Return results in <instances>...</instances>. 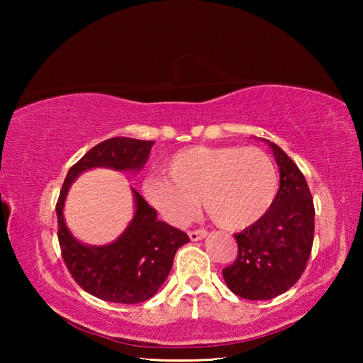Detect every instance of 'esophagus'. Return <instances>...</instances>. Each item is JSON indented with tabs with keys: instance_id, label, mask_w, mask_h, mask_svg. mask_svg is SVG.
<instances>
[{
	"instance_id": "34e87169",
	"label": "esophagus",
	"mask_w": 363,
	"mask_h": 363,
	"mask_svg": "<svg viewBox=\"0 0 363 363\" xmlns=\"http://www.w3.org/2000/svg\"><path fill=\"white\" fill-rule=\"evenodd\" d=\"M206 230H203V229H199V230H190L189 232V238L192 242H199V240H201V238H205L206 237Z\"/></svg>"
}]
</instances>
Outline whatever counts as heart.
<instances>
[{"mask_svg":"<svg viewBox=\"0 0 363 363\" xmlns=\"http://www.w3.org/2000/svg\"><path fill=\"white\" fill-rule=\"evenodd\" d=\"M164 173L145 179L144 195L174 224L189 220L200 199L218 225L247 229L266 216L279 192L277 168L257 147H187L167 160Z\"/></svg>","mask_w":363,"mask_h":363,"instance_id":"1","label":"heart"}]
</instances>
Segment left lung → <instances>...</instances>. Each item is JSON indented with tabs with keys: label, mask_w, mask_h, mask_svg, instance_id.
Returning a JSON list of instances; mask_svg holds the SVG:
<instances>
[{
	"label": "left lung",
	"mask_w": 363,
	"mask_h": 363,
	"mask_svg": "<svg viewBox=\"0 0 363 363\" xmlns=\"http://www.w3.org/2000/svg\"><path fill=\"white\" fill-rule=\"evenodd\" d=\"M280 171L272 208L235 233L237 259L223 270L229 290L245 299H272L296 284L314 242V200L306 177L277 144L266 140Z\"/></svg>",
	"instance_id": "obj_1"
}]
</instances>
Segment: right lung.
<instances>
[{
    "mask_svg": "<svg viewBox=\"0 0 363 363\" xmlns=\"http://www.w3.org/2000/svg\"><path fill=\"white\" fill-rule=\"evenodd\" d=\"M153 140L112 138L94 145L67 173L56 205L57 237L67 269L77 284L93 296L120 304L144 303L164 284L174 255L189 242L187 233L157 219V211L136 190L134 216L115 242L91 247L72 235L64 219V205L77 177L93 168L140 171Z\"/></svg>",
    "mask_w": 363,
    "mask_h": 363,
    "instance_id": "right-lung-1",
    "label": "right lung"
}]
</instances>
